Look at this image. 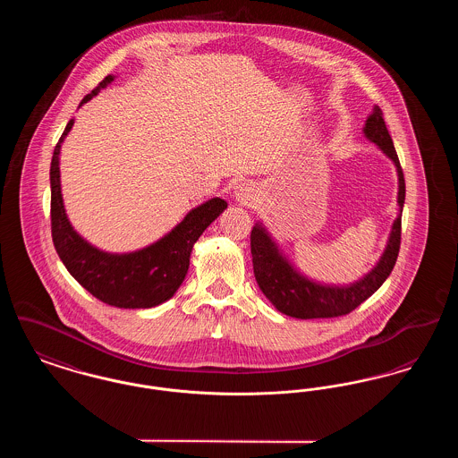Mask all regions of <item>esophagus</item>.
Listing matches in <instances>:
<instances>
[{
  "label": "esophagus",
  "mask_w": 458,
  "mask_h": 458,
  "mask_svg": "<svg viewBox=\"0 0 458 458\" xmlns=\"http://www.w3.org/2000/svg\"><path fill=\"white\" fill-rule=\"evenodd\" d=\"M235 197L239 199L240 202L247 204L254 197V185L252 183H240L239 187L235 189Z\"/></svg>",
  "instance_id": "1"
}]
</instances>
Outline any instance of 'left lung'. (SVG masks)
I'll use <instances>...</instances> for the list:
<instances>
[{
	"mask_svg": "<svg viewBox=\"0 0 458 458\" xmlns=\"http://www.w3.org/2000/svg\"><path fill=\"white\" fill-rule=\"evenodd\" d=\"M366 137L386 154L398 172V206L400 215L393 223L392 233L385 254L376 267L357 284L347 286H329L307 280L297 273L284 256L276 243L267 235L261 225H256L250 233V252L256 282L262 293L280 312L297 319H321L338 318L352 312L355 307L368 301L370 295L385 284L394 267L402 239V208L405 202V178L393 146L392 137L383 120L381 109L374 108L366 127Z\"/></svg>",
	"mask_w": 458,
	"mask_h": 458,
	"instance_id": "1",
	"label": "left lung"
}]
</instances>
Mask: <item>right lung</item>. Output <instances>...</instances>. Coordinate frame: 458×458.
<instances>
[{
	"instance_id": "1",
	"label": "right lung",
	"mask_w": 458,
	"mask_h": 458,
	"mask_svg": "<svg viewBox=\"0 0 458 458\" xmlns=\"http://www.w3.org/2000/svg\"><path fill=\"white\" fill-rule=\"evenodd\" d=\"M113 81L105 77L81 106ZM73 120L66 123L51 159V235L55 249L68 273L89 293L105 304L120 309H148L172 299L185 280L191 252L202 232L226 209L215 197L192 209L174 230L153 245L131 254H108L82 239L70 225L60 187V149Z\"/></svg>"
}]
</instances>
